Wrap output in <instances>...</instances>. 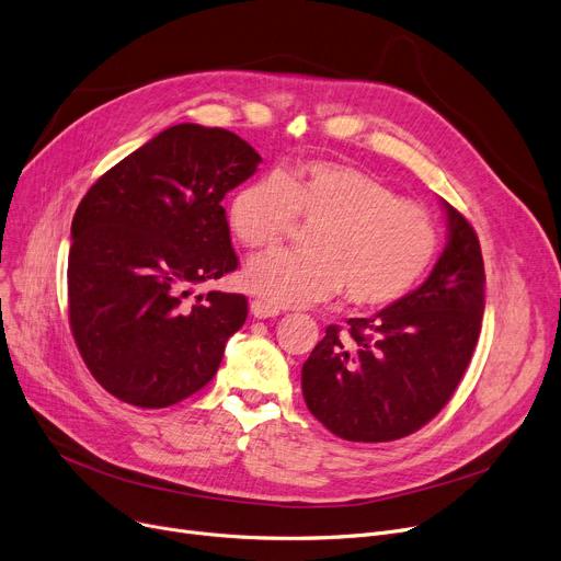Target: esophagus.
Wrapping results in <instances>:
<instances>
[{
	"label": "esophagus",
	"mask_w": 561,
	"mask_h": 561,
	"mask_svg": "<svg viewBox=\"0 0 561 561\" xmlns=\"http://www.w3.org/2000/svg\"><path fill=\"white\" fill-rule=\"evenodd\" d=\"M250 311H252L254 318H275V316H279L277 307L263 302V300H252L250 302Z\"/></svg>",
	"instance_id": "obj_1"
}]
</instances>
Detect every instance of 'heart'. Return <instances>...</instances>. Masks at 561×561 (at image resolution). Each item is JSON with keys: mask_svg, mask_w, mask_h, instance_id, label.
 Segmentation results:
<instances>
[{"mask_svg": "<svg viewBox=\"0 0 561 561\" xmlns=\"http://www.w3.org/2000/svg\"><path fill=\"white\" fill-rule=\"evenodd\" d=\"M296 218L313 225L307 252H263L243 284L273 307H309L343 290L347 305L381 309L414 288L436 256L438 231L421 204L357 168L307 161L243 184L227 220L245 248L277 245Z\"/></svg>", "mask_w": 561, "mask_h": 561, "instance_id": "obj_1", "label": "heart"}]
</instances>
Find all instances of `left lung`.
<instances>
[{"label":"left lung","instance_id":"obj_1","mask_svg":"<svg viewBox=\"0 0 561 561\" xmlns=\"http://www.w3.org/2000/svg\"><path fill=\"white\" fill-rule=\"evenodd\" d=\"M448 243L430 277L368 318L336 325L302 366L311 414L347 440L381 444L421 430L455 393L480 336L484 261L478 233L440 199Z\"/></svg>","mask_w":561,"mask_h":561}]
</instances>
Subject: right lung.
<instances>
[{
    "mask_svg": "<svg viewBox=\"0 0 561 561\" xmlns=\"http://www.w3.org/2000/svg\"><path fill=\"white\" fill-rule=\"evenodd\" d=\"M259 163L241 136L184 123L113 165L79 202L70 328L88 370L117 400L170 407L216 375L248 300L195 288L239 265L220 202Z\"/></svg>",
    "mask_w": 561,
    "mask_h": 561,
    "instance_id": "1",
    "label": "right lung"
}]
</instances>
